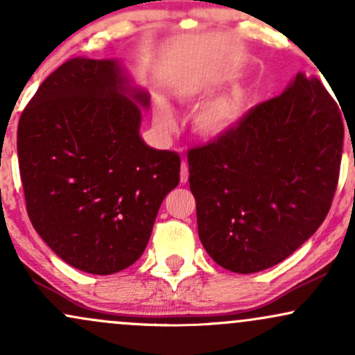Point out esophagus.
Returning a JSON list of instances; mask_svg holds the SVG:
<instances>
[{
  "label": "esophagus",
  "mask_w": 355,
  "mask_h": 355,
  "mask_svg": "<svg viewBox=\"0 0 355 355\" xmlns=\"http://www.w3.org/2000/svg\"><path fill=\"white\" fill-rule=\"evenodd\" d=\"M182 172H180V182L182 183H187L189 182V164H187V160L182 162Z\"/></svg>",
  "instance_id": "obj_1"
}]
</instances>
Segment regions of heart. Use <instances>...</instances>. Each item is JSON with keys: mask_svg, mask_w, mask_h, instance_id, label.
Listing matches in <instances>:
<instances>
[{"mask_svg": "<svg viewBox=\"0 0 355 355\" xmlns=\"http://www.w3.org/2000/svg\"><path fill=\"white\" fill-rule=\"evenodd\" d=\"M248 95L245 92L232 93L209 101L195 113L193 126L198 135L205 138H222L237 128L247 115ZM155 125L165 135L177 130V118L166 103H158L155 108Z\"/></svg>", "mask_w": 355, "mask_h": 355, "instance_id": "obj_1", "label": "heart"}]
</instances>
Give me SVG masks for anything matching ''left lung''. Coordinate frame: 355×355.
Listing matches in <instances>:
<instances>
[{"mask_svg": "<svg viewBox=\"0 0 355 355\" xmlns=\"http://www.w3.org/2000/svg\"><path fill=\"white\" fill-rule=\"evenodd\" d=\"M344 145L339 107L297 73L229 135L189 152L198 237L220 267L254 274L294 254L327 217Z\"/></svg>", "mask_w": 355, "mask_h": 355, "instance_id": "left-lung-1", "label": "left lung"}]
</instances>
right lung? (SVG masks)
<instances>
[{
	"instance_id": "1",
	"label": "right lung",
	"mask_w": 355,
	"mask_h": 355,
	"mask_svg": "<svg viewBox=\"0 0 355 355\" xmlns=\"http://www.w3.org/2000/svg\"><path fill=\"white\" fill-rule=\"evenodd\" d=\"M145 89L118 60L73 58L40 85L18 123L31 223L68 266L110 275L144 254L180 157L141 140Z\"/></svg>"
}]
</instances>
